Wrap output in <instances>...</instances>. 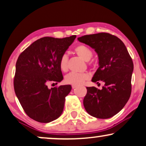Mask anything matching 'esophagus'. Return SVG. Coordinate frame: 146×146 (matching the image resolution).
Listing matches in <instances>:
<instances>
[{
    "mask_svg": "<svg viewBox=\"0 0 146 146\" xmlns=\"http://www.w3.org/2000/svg\"><path fill=\"white\" fill-rule=\"evenodd\" d=\"M77 87V86H75V85H72V89H75Z\"/></svg>",
    "mask_w": 146,
    "mask_h": 146,
    "instance_id": "34e87169",
    "label": "esophagus"
}]
</instances>
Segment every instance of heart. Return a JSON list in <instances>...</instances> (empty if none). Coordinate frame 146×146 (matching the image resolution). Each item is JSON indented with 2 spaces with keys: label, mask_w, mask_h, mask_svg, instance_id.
<instances>
[{
  "label": "heart",
  "mask_w": 146,
  "mask_h": 146,
  "mask_svg": "<svg viewBox=\"0 0 146 146\" xmlns=\"http://www.w3.org/2000/svg\"><path fill=\"white\" fill-rule=\"evenodd\" d=\"M77 55L85 61H89L93 57V51L90 48L84 44H80L75 48ZM68 57L66 54L62 55L59 61V67L63 71H66L68 69ZM89 78V74L85 73H69L65 77V82L67 84L79 86L82 85L85 81Z\"/></svg>",
  "instance_id": "1"
}]
</instances>
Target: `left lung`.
<instances>
[{
    "label": "left lung",
    "mask_w": 146,
    "mask_h": 146,
    "mask_svg": "<svg viewBox=\"0 0 146 146\" xmlns=\"http://www.w3.org/2000/svg\"><path fill=\"white\" fill-rule=\"evenodd\" d=\"M77 39L91 46L98 55L99 67L91 81L105 83L102 89L87 87L84 108L95 117H111L123 108L131 95L133 71L131 58L123 42L107 33L84 35Z\"/></svg>",
    "instance_id": "1"
}]
</instances>
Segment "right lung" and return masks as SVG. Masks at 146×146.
I'll list each match as a JSON object with an SVG mask.
<instances>
[{
  "instance_id": "right-lung-1",
  "label": "right lung",
  "mask_w": 146,
  "mask_h": 146,
  "mask_svg": "<svg viewBox=\"0 0 146 146\" xmlns=\"http://www.w3.org/2000/svg\"><path fill=\"white\" fill-rule=\"evenodd\" d=\"M76 36L57 38L42 37L33 42L19 55L16 63L14 88L27 115L40 123H48L63 113L65 97L71 85L49 89V81L63 79L59 61Z\"/></svg>"
}]
</instances>
